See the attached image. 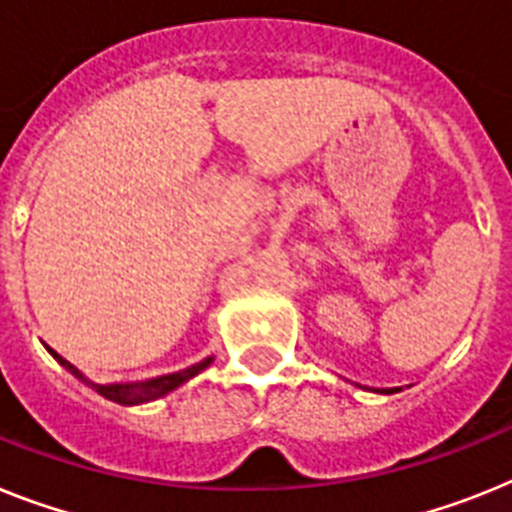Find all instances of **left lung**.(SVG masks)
Here are the masks:
<instances>
[{"label": "left lung", "mask_w": 512, "mask_h": 512, "mask_svg": "<svg viewBox=\"0 0 512 512\" xmlns=\"http://www.w3.org/2000/svg\"><path fill=\"white\" fill-rule=\"evenodd\" d=\"M395 390H398V388H395ZM395 390L393 388H382V390H375V393H385V395H388V393H395Z\"/></svg>", "instance_id": "left-lung-1"}]
</instances>
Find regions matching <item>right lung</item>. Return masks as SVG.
<instances>
[{"mask_svg": "<svg viewBox=\"0 0 512 512\" xmlns=\"http://www.w3.org/2000/svg\"><path fill=\"white\" fill-rule=\"evenodd\" d=\"M49 354L57 359L59 364H62L67 372H72V375L77 377L80 382H85L88 388L96 390L98 395H103V398H109V401L119 403V406H140V403H150V401H158V398H163V395H169L171 390H176L179 385H184L187 380H192L195 375H200L205 367H210L213 364V356H208V359H203V362L192 364V367L187 369H179V372H171V375H161V377H153V380H143V382H106V385H101V382H93L88 380V377L80 372V369L75 367V364H70L67 359H62V356L57 354L54 349H49Z\"/></svg>", "mask_w": 512, "mask_h": 512, "instance_id": "right-lung-1", "label": "right lung"}]
</instances>
